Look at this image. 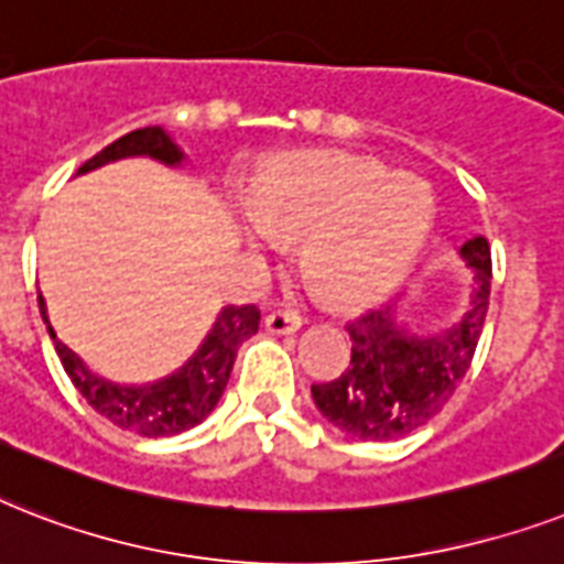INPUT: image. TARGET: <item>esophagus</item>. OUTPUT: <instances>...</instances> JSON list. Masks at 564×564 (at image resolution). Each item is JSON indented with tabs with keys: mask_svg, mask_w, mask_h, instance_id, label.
<instances>
[{
	"mask_svg": "<svg viewBox=\"0 0 564 564\" xmlns=\"http://www.w3.org/2000/svg\"><path fill=\"white\" fill-rule=\"evenodd\" d=\"M264 328L270 335H296L303 328V319L296 314H288V311H270L264 317Z\"/></svg>",
	"mask_w": 564,
	"mask_h": 564,
	"instance_id": "obj_1",
	"label": "esophagus"
}]
</instances>
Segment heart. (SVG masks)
Segmentation results:
<instances>
[{"label":"heart","mask_w":564,"mask_h":564,"mask_svg":"<svg viewBox=\"0 0 564 564\" xmlns=\"http://www.w3.org/2000/svg\"><path fill=\"white\" fill-rule=\"evenodd\" d=\"M253 209L241 220L247 245L264 253L276 247V236L305 238L303 276L335 305H369L390 294L434 227L425 180L323 148L288 156L264 174Z\"/></svg>","instance_id":"b5f03b06"}]
</instances>
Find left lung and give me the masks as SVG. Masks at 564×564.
<instances>
[{
	"label": "left lung",
	"instance_id": "left-lung-1",
	"mask_svg": "<svg viewBox=\"0 0 564 564\" xmlns=\"http://www.w3.org/2000/svg\"><path fill=\"white\" fill-rule=\"evenodd\" d=\"M457 256L468 268V300L457 319L422 332L399 296L346 326L352 337L349 367L335 381L311 384V399L337 431L367 443H393L431 422L460 387L484 332L492 253L477 236Z\"/></svg>",
	"mask_w": 564,
	"mask_h": 564
}]
</instances>
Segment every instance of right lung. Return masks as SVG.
<instances>
[{
  "instance_id": "obj_1",
  "label": "right lung",
  "mask_w": 564,
  "mask_h": 564,
  "mask_svg": "<svg viewBox=\"0 0 564 564\" xmlns=\"http://www.w3.org/2000/svg\"><path fill=\"white\" fill-rule=\"evenodd\" d=\"M130 156H148V160L162 162L169 169H183L188 162L186 151L174 142L169 130L154 124V128L133 130L128 137L116 139L112 145L104 148L101 154L84 162L75 177L104 169L110 162L130 160ZM37 300L43 323H46L57 358H61L66 376L72 378V384L78 387V393L104 419H110L116 427L139 436H174L200 425L224 395V387H227L232 364H236L238 346L259 332V308L256 305H224L212 319L200 346L188 355L186 364H180L174 372L156 378V381H148V384H119V381L98 376L96 369H89L80 355L72 352L69 346L54 335L52 323H48L46 300H43V294Z\"/></svg>"
}]
</instances>
